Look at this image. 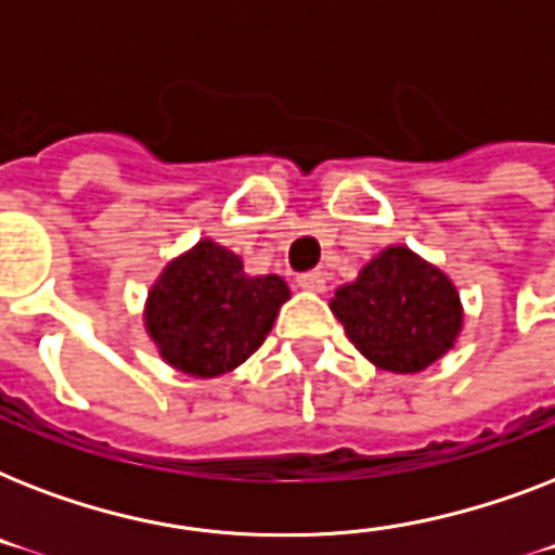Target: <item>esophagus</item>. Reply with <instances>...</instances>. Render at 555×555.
<instances>
[{"label":"esophagus","instance_id":"1","mask_svg":"<svg viewBox=\"0 0 555 555\" xmlns=\"http://www.w3.org/2000/svg\"><path fill=\"white\" fill-rule=\"evenodd\" d=\"M325 282H328V276H325L322 270H305V273L296 276V285L305 287V291H311V294H322V291H325Z\"/></svg>","mask_w":555,"mask_h":555}]
</instances>
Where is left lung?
Masks as SVG:
<instances>
[{
	"label": "left lung",
	"mask_w": 555,
	"mask_h": 555,
	"mask_svg": "<svg viewBox=\"0 0 555 555\" xmlns=\"http://www.w3.org/2000/svg\"><path fill=\"white\" fill-rule=\"evenodd\" d=\"M331 311L371 363L395 374L440 360L464 322L452 282L405 247L371 259L357 282L334 294Z\"/></svg>",
	"instance_id": "1"
}]
</instances>
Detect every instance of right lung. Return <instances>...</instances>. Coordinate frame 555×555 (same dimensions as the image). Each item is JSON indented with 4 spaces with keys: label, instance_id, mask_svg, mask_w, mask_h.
<instances>
[{
    "label": "right lung",
    "instance_id": "obj_1",
    "mask_svg": "<svg viewBox=\"0 0 555 555\" xmlns=\"http://www.w3.org/2000/svg\"><path fill=\"white\" fill-rule=\"evenodd\" d=\"M285 299L282 279L247 276L235 253L204 238L152 287L146 328L169 365L216 377L264 343Z\"/></svg>",
    "mask_w": 555,
    "mask_h": 555
}]
</instances>
